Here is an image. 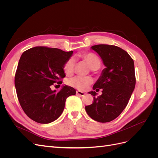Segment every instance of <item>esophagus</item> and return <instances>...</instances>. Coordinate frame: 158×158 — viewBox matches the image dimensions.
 <instances>
[{
	"mask_svg": "<svg viewBox=\"0 0 158 158\" xmlns=\"http://www.w3.org/2000/svg\"><path fill=\"white\" fill-rule=\"evenodd\" d=\"M76 94L82 97V96H84V95L85 94L84 92H81V91H76Z\"/></svg>",
	"mask_w": 158,
	"mask_h": 158,
	"instance_id": "34e87169",
	"label": "esophagus"
}]
</instances>
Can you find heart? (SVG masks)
<instances>
[{"mask_svg":"<svg viewBox=\"0 0 158 158\" xmlns=\"http://www.w3.org/2000/svg\"><path fill=\"white\" fill-rule=\"evenodd\" d=\"M82 59L89 64V67L92 70L98 69L102 64V60L99 56L94 52H89L81 55ZM75 60L73 57L70 58L65 62L63 69L66 73L70 74L73 73L74 68ZM93 79L89 76H75L68 79L67 83L70 86L78 89L80 90H84L87 89L92 84Z\"/></svg>","mask_w":158,"mask_h":158,"instance_id":"1","label":"heart"}]
</instances>
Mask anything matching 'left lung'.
Returning <instances> with one entry per match:
<instances>
[{"label": "left lung", "mask_w": 158, "mask_h": 158, "mask_svg": "<svg viewBox=\"0 0 158 158\" xmlns=\"http://www.w3.org/2000/svg\"><path fill=\"white\" fill-rule=\"evenodd\" d=\"M92 49L97 52L106 66L94 86L103 89L102 94L89 92L94 102L85 107L88 115L100 123L110 122L119 116L128 103L135 89L136 77L134 60L128 52L115 45L100 44Z\"/></svg>", "instance_id": "obj_1"}]
</instances>
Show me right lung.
<instances>
[{
	"label": "right lung",
	"instance_id": "right-lung-1",
	"mask_svg": "<svg viewBox=\"0 0 158 158\" xmlns=\"http://www.w3.org/2000/svg\"><path fill=\"white\" fill-rule=\"evenodd\" d=\"M73 51L37 46L24 51L19 60L14 84L23 111L33 121L47 124L63 113L66 99L76 94L74 88L64 85L60 91L51 89L65 77L63 66Z\"/></svg>",
	"mask_w": 158,
	"mask_h": 158
}]
</instances>
